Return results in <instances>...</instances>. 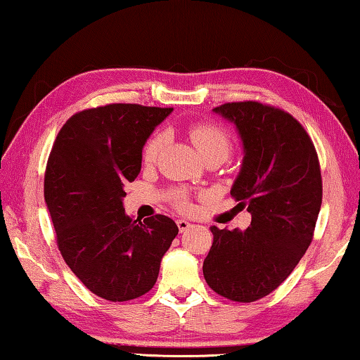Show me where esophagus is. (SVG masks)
Masks as SVG:
<instances>
[{
	"instance_id": "esophagus-1",
	"label": "esophagus",
	"mask_w": 360,
	"mask_h": 360,
	"mask_svg": "<svg viewBox=\"0 0 360 360\" xmlns=\"http://www.w3.org/2000/svg\"><path fill=\"white\" fill-rule=\"evenodd\" d=\"M176 224H178V229L181 231V232H184V231H187L189 229V227L192 226L189 221H186V219H178L176 221Z\"/></svg>"
}]
</instances>
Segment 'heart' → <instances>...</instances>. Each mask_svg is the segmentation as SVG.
<instances>
[{
    "instance_id": "1",
    "label": "heart",
    "mask_w": 360,
    "mask_h": 360,
    "mask_svg": "<svg viewBox=\"0 0 360 360\" xmlns=\"http://www.w3.org/2000/svg\"><path fill=\"white\" fill-rule=\"evenodd\" d=\"M189 138L202 153L203 158L207 157H219L224 160L231 150V138L224 129L214 123H195L189 127ZM165 142V136L162 133L153 134L144 146L142 158L146 163H153L162 150ZM174 203L179 210H189L191 203L187 198V192L178 189L173 193Z\"/></svg>"
}]
</instances>
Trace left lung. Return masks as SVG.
I'll use <instances>...</instances> for the list:
<instances>
[{
    "instance_id": "8db88e82",
    "label": "left lung",
    "mask_w": 360,
    "mask_h": 360,
    "mask_svg": "<svg viewBox=\"0 0 360 360\" xmlns=\"http://www.w3.org/2000/svg\"><path fill=\"white\" fill-rule=\"evenodd\" d=\"M213 112L236 124L242 139L243 163L231 195L252 224L211 227L203 276L218 295L252 303L274 292L309 247L322 205L321 165L309 134L282 108L243 101Z\"/></svg>"
}]
</instances>
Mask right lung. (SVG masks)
I'll use <instances>...</instances> for the list:
<instances>
[{
	"mask_svg": "<svg viewBox=\"0 0 360 360\" xmlns=\"http://www.w3.org/2000/svg\"><path fill=\"white\" fill-rule=\"evenodd\" d=\"M173 108L108 104L78 112L54 141L44 200L57 247L89 292L129 301L155 285L160 262L178 236L163 214L131 219L124 186L138 178L142 147Z\"/></svg>",
	"mask_w": 360,
	"mask_h": 360,
	"instance_id": "right-lung-1",
	"label": "right lung"
}]
</instances>
